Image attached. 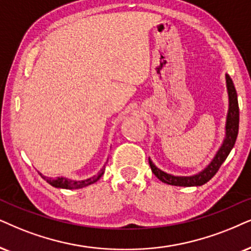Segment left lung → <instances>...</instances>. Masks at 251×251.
I'll list each match as a JSON object with an SVG mask.
<instances>
[{
	"instance_id": "8db88e82",
	"label": "left lung",
	"mask_w": 251,
	"mask_h": 251,
	"mask_svg": "<svg viewBox=\"0 0 251 251\" xmlns=\"http://www.w3.org/2000/svg\"><path fill=\"white\" fill-rule=\"evenodd\" d=\"M226 88L228 96V111L226 117V124H225V138L223 144L215 153L214 157L212 158L210 163L206 166L201 171L190 176H176L173 174H168L166 171L161 170L160 168L155 166L151 157H148L149 166L153 174L158 179L169 185L175 186H201L207 183L213 177L221 164L225 162L230 151L235 145L237 133H239V102H237V94L234 87L230 76L226 74Z\"/></svg>"
}]
</instances>
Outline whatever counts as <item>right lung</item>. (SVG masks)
Wrapping results in <instances>:
<instances>
[{
  "label": "right lung",
  "instance_id": "add662e5",
  "mask_svg": "<svg viewBox=\"0 0 251 251\" xmlns=\"http://www.w3.org/2000/svg\"><path fill=\"white\" fill-rule=\"evenodd\" d=\"M104 171H105V164H104V167L100 170V173H98L97 175H94V176L89 177V178H87V179H81V180L69 179V178H67V177H55V178H52V177L43 176V174H40V176L43 177V178L45 179L47 183L50 184L52 186H54V188L74 190V189L85 188V186L90 185V184L96 183L97 180L103 176Z\"/></svg>",
  "mask_w": 251,
  "mask_h": 251
}]
</instances>
